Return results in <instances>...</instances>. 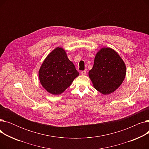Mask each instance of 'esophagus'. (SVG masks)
I'll return each mask as SVG.
<instances>
[{
	"label": "esophagus",
	"mask_w": 149,
	"mask_h": 149,
	"mask_svg": "<svg viewBox=\"0 0 149 149\" xmlns=\"http://www.w3.org/2000/svg\"><path fill=\"white\" fill-rule=\"evenodd\" d=\"M86 73H87L86 70H82V71L81 72V75H85L86 74Z\"/></svg>",
	"instance_id": "1"
}]
</instances>
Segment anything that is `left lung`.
I'll return each mask as SVG.
<instances>
[{"label":"left lung","mask_w":149,"mask_h":149,"mask_svg":"<svg viewBox=\"0 0 149 149\" xmlns=\"http://www.w3.org/2000/svg\"><path fill=\"white\" fill-rule=\"evenodd\" d=\"M126 70V66L118 53L111 48H104L96 54L89 76L95 89L107 95L121 84Z\"/></svg>","instance_id":"obj_1"}]
</instances>
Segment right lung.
Wrapping results in <instances>:
<instances>
[{
	"label": "right lung",
	"instance_id": "right-lung-1",
	"mask_svg": "<svg viewBox=\"0 0 149 149\" xmlns=\"http://www.w3.org/2000/svg\"><path fill=\"white\" fill-rule=\"evenodd\" d=\"M79 75L61 48H56L47 56L38 72L42 86L54 95L63 92Z\"/></svg>",
	"mask_w": 149,
	"mask_h": 149
}]
</instances>
